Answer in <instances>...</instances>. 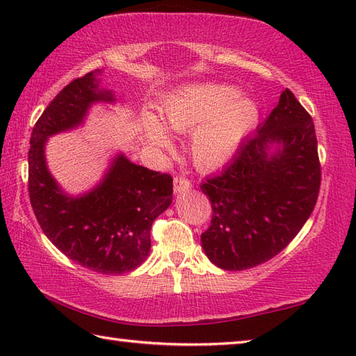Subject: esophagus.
<instances>
[{"mask_svg":"<svg viewBox=\"0 0 356 356\" xmlns=\"http://www.w3.org/2000/svg\"><path fill=\"white\" fill-rule=\"evenodd\" d=\"M191 182L185 177H174V193L179 194V193H184L191 190Z\"/></svg>","mask_w":356,"mask_h":356,"instance_id":"1","label":"esophagus"}]
</instances>
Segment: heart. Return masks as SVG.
I'll use <instances>...</instances> for the list:
<instances>
[{
  "mask_svg": "<svg viewBox=\"0 0 356 356\" xmlns=\"http://www.w3.org/2000/svg\"><path fill=\"white\" fill-rule=\"evenodd\" d=\"M161 122L153 115L140 118V130L151 147L162 153L172 148L170 134L194 131L190 153L200 170H216L232 159L259 119V105L238 90L223 84L184 87L163 97ZM167 129L165 131L164 128Z\"/></svg>",
  "mask_w": 356,
  "mask_h": 356,
  "instance_id": "1",
  "label": "heart"
}]
</instances>
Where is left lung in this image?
Listing matches in <instances>:
<instances>
[{"mask_svg":"<svg viewBox=\"0 0 356 356\" xmlns=\"http://www.w3.org/2000/svg\"><path fill=\"white\" fill-rule=\"evenodd\" d=\"M320 184L312 118L286 88L232 161L200 185L213 207L202 234L211 263L245 270L282 252L311 217Z\"/></svg>","mask_w":356,"mask_h":356,"instance_id":"obj_1","label":"left lung"}]
</instances>
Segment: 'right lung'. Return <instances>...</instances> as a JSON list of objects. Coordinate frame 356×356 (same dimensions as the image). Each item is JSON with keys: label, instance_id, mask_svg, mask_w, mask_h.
I'll return each instance as SVG.
<instances>
[{"label": "right lung", "instance_id": "1", "mask_svg": "<svg viewBox=\"0 0 356 356\" xmlns=\"http://www.w3.org/2000/svg\"><path fill=\"white\" fill-rule=\"evenodd\" d=\"M102 70L74 79L56 95L32 130L29 194L45 236L64 255L99 274L131 272L147 260L151 225L172 202V179L128 161L111 159L99 184L79 195L67 194L45 161V143L78 128L97 102H115L101 88Z\"/></svg>", "mask_w": 356, "mask_h": 356}]
</instances>
